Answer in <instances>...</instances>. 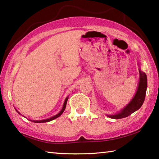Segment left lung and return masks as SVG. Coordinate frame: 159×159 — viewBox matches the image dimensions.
I'll return each instance as SVG.
<instances>
[{
	"label": "left lung",
	"instance_id": "left-lung-1",
	"mask_svg": "<svg viewBox=\"0 0 159 159\" xmlns=\"http://www.w3.org/2000/svg\"><path fill=\"white\" fill-rule=\"evenodd\" d=\"M146 89H147V76L146 73L141 71V68H139V82L138 88L131 101L118 113L112 115L106 114V116L111 118L118 119V118H125L132 114L135 111L139 110L143 105L145 100Z\"/></svg>",
	"mask_w": 159,
	"mask_h": 159
}]
</instances>
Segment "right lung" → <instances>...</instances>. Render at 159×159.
<instances>
[{
	"mask_svg": "<svg viewBox=\"0 0 159 159\" xmlns=\"http://www.w3.org/2000/svg\"><path fill=\"white\" fill-rule=\"evenodd\" d=\"M68 97H66V98L65 99L64 103H63V108H62V109H61V111H60V112H59V113H58V114H56V115H55V116H52V117L49 118H47V119H43V120H30V121H33V122H34V123H39V124H40V123H46V122L51 121V120H54V119H56V118H58L59 116H61V114H62V113H63V111H65V108H66V103H67V101H68ZM16 111H17V112H18L20 115H22V114H20V113L19 112V111H18V110H16Z\"/></svg>",
	"mask_w": 159,
	"mask_h": 159,
	"instance_id": "obj_1",
	"label": "right lung"
}]
</instances>
